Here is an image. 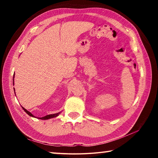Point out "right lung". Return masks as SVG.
Wrapping results in <instances>:
<instances>
[{"instance_id": "add662e5", "label": "right lung", "mask_w": 158, "mask_h": 158, "mask_svg": "<svg viewBox=\"0 0 158 158\" xmlns=\"http://www.w3.org/2000/svg\"><path fill=\"white\" fill-rule=\"evenodd\" d=\"M14 76H15V74H14ZM23 108V110H24L26 113H27L29 116H32V117H35L33 114H32L30 111H28V110H26V109H24L23 107H22ZM60 114V113H57V114H49V115H47V116H44V117H42V118H40V119H42V120H47V119H49V118H54V117H56V116H58V115Z\"/></svg>"}]
</instances>
